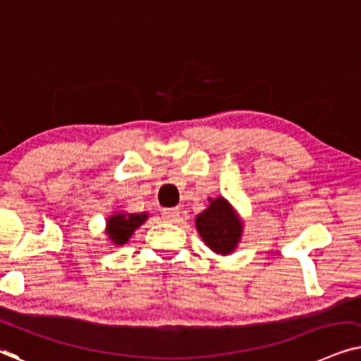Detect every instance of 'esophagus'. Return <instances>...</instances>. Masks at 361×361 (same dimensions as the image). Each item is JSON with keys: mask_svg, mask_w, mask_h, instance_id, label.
<instances>
[{"mask_svg": "<svg viewBox=\"0 0 361 361\" xmlns=\"http://www.w3.org/2000/svg\"><path fill=\"white\" fill-rule=\"evenodd\" d=\"M180 208H165V209H161V216H163V219H166V221H176L178 219V216H180Z\"/></svg>", "mask_w": 361, "mask_h": 361, "instance_id": "esophagus-1", "label": "esophagus"}]
</instances>
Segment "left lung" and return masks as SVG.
I'll list each match as a JSON object with an SVG mask.
<instances>
[{
  "mask_svg": "<svg viewBox=\"0 0 361 361\" xmlns=\"http://www.w3.org/2000/svg\"><path fill=\"white\" fill-rule=\"evenodd\" d=\"M196 228L203 241L214 252L228 254L236 247L243 226L234 216L228 201L218 198L209 204L208 209L198 214Z\"/></svg>",
  "mask_w": 361,
  "mask_h": 361,
  "instance_id": "left-lung-1",
  "label": "left lung"
}]
</instances>
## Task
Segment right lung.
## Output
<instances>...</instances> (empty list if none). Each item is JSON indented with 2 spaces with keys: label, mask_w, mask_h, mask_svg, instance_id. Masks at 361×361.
Listing matches in <instances>:
<instances>
[{
  "label": "right lung",
  "mask_w": 361,
  "mask_h": 361,
  "mask_svg": "<svg viewBox=\"0 0 361 361\" xmlns=\"http://www.w3.org/2000/svg\"><path fill=\"white\" fill-rule=\"evenodd\" d=\"M147 214H115L107 221V234L114 244H125L132 233L142 223H145Z\"/></svg>",
  "instance_id": "right-lung-1"
}]
</instances>
